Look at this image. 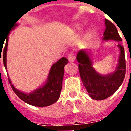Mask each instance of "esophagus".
Masks as SVG:
<instances>
[{
    "mask_svg": "<svg viewBox=\"0 0 131 131\" xmlns=\"http://www.w3.org/2000/svg\"><path fill=\"white\" fill-rule=\"evenodd\" d=\"M68 60L70 62H72L73 61L75 60V55L73 53H70L69 54L68 56Z\"/></svg>",
    "mask_w": 131,
    "mask_h": 131,
    "instance_id": "obj_1",
    "label": "esophagus"
}]
</instances>
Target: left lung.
Instances as JSON below:
<instances>
[{
	"instance_id": "left-lung-1",
	"label": "left lung",
	"mask_w": 131,
	"mask_h": 131,
	"mask_svg": "<svg viewBox=\"0 0 131 131\" xmlns=\"http://www.w3.org/2000/svg\"><path fill=\"white\" fill-rule=\"evenodd\" d=\"M105 24L103 40H115L119 42L122 41L117 28L112 22L105 19ZM117 46L120 51L118 65L115 72L107 75H101L93 68L89 53L85 50L78 51L76 60L78 62L80 78L88 94L92 99L95 100L107 99L119 89L124 81L126 74L124 48L120 43H118Z\"/></svg>"
}]
</instances>
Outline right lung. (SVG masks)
Returning <instances> with one entry per match:
<instances>
[{"mask_svg":"<svg viewBox=\"0 0 131 131\" xmlns=\"http://www.w3.org/2000/svg\"><path fill=\"white\" fill-rule=\"evenodd\" d=\"M17 26H18L17 24H14V26L12 27V29H14ZM8 37H7L6 43L3 54V60L5 69H7V45H8ZM67 63H68V60L66 58H62L60 60H59L51 67L46 83L42 87L37 89L34 92L29 94L22 92L14 88V85L12 84L11 80L9 78V82L11 84L12 88L15 94L21 100L24 101V102L36 107L48 106L55 103L60 98L62 87L64 73V67Z\"/></svg>","mask_w":131,"mask_h":131,"instance_id":"1","label":"right lung"}]
</instances>
